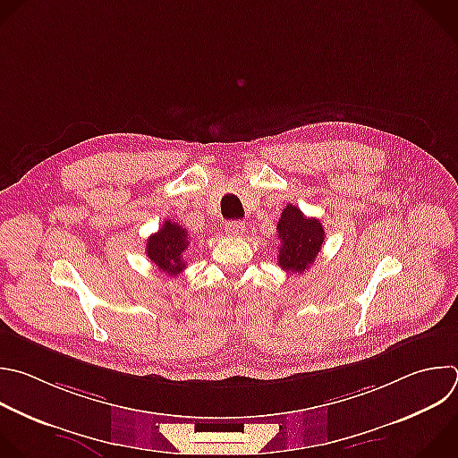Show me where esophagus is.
<instances>
[{"instance_id":"1","label":"esophagus","mask_w":458,"mask_h":458,"mask_svg":"<svg viewBox=\"0 0 458 458\" xmlns=\"http://www.w3.org/2000/svg\"><path fill=\"white\" fill-rule=\"evenodd\" d=\"M225 232H226L230 237H241V235L246 233V225H244L242 221H230V223H226Z\"/></svg>"}]
</instances>
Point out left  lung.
<instances>
[{
  "label": "left lung",
  "instance_id": "1",
  "mask_svg": "<svg viewBox=\"0 0 458 458\" xmlns=\"http://www.w3.org/2000/svg\"><path fill=\"white\" fill-rule=\"evenodd\" d=\"M280 250L276 262L289 273H303L322 250L326 232L317 217H306L294 205H287L276 223Z\"/></svg>",
  "mask_w": 458,
  "mask_h": 458
}]
</instances>
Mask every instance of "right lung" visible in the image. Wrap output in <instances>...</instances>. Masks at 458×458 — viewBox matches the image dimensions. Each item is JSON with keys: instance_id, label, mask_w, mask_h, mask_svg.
I'll return each instance as SVG.
<instances>
[{"instance_id": "add662e5", "label": "right lung", "mask_w": 458, "mask_h": 458, "mask_svg": "<svg viewBox=\"0 0 458 458\" xmlns=\"http://www.w3.org/2000/svg\"><path fill=\"white\" fill-rule=\"evenodd\" d=\"M189 248V232L178 223L167 219L164 226L152 233L145 242L147 257L157 264V267L169 276L180 275L187 264L183 262V253Z\"/></svg>"}]
</instances>
